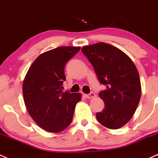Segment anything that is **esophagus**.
I'll use <instances>...</instances> for the list:
<instances>
[{"label": "esophagus", "mask_w": 158, "mask_h": 158, "mask_svg": "<svg viewBox=\"0 0 158 158\" xmlns=\"http://www.w3.org/2000/svg\"><path fill=\"white\" fill-rule=\"evenodd\" d=\"M85 97L86 98L88 99H92V98H94V97H95V94L94 93H90V94H85Z\"/></svg>", "instance_id": "obj_1"}]
</instances>
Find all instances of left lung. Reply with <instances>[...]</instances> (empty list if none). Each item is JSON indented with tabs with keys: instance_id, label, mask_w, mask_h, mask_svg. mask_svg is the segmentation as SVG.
Listing matches in <instances>:
<instances>
[{
	"instance_id": "8db88e82",
	"label": "left lung",
	"mask_w": 158,
	"mask_h": 158,
	"mask_svg": "<svg viewBox=\"0 0 158 158\" xmlns=\"http://www.w3.org/2000/svg\"><path fill=\"white\" fill-rule=\"evenodd\" d=\"M82 52L106 86L99 94L105 107L96 114L98 121L110 129L123 127L132 119L140 101L142 88L137 68L123 51L104 42L84 46Z\"/></svg>"
}]
</instances>
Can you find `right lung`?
<instances>
[{"mask_svg":"<svg viewBox=\"0 0 158 158\" xmlns=\"http://www.w3.org/2000/svg\"><path fill=\"white\" fill-rule=\"evenodd\" d=\"M80 47L50 50L35 60L23 83L25 104L33 120L50 132H62L70 125L80 93L63 92L64 68Z\"/></svg>","mask_w":158,"mask_h":158,"instance_id":"add662e5","label":"right lung"}]
</instances>
